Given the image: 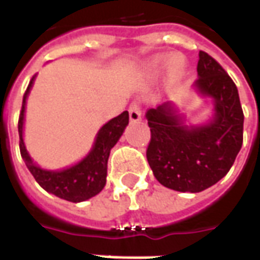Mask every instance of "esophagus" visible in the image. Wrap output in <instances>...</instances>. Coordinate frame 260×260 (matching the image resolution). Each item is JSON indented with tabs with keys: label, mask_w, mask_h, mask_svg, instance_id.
<instances>
[{
	"label": "esophagus",
	"mask_w": 260,
	"mask_h": 260,
	"mask_svg": "<svg viewBox=\"0 0 260 260\" xmlns=\"http://www.w3.org/2000/svg\"><path fill=\"white\" fill-rule=\"evenodd\" d=\"M128 111H129V119L132 122H136V121H139L142 117V107H141V103L134 102L128 108Z\"/></svg>",
	"instance_id": "obj_1"
}]
</instances>
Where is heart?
Returning a JSON list of instances; mask_svg holds the SVG:
<instances>
[{
	"mask_svg": "<svg viewBox=\"0 0 260 260\" xmlns=\"http://www.w3.org/2000/svg\"><path fill=\"white\" fill-rule=\"evenodd\" d=\"M181 69H182V64L178 59H175L174 62H173V71H174L175 74H178V72H181Z\"/></svg>",
	"mask_w": 260,
	"mask_h": 260,
	"instance_id": "1",
	"label": "heart"
}]
</instances>
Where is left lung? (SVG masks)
Wrapping results in <instances>:
<instances>
[{
    "mask_svg": "<svg viewBox=\"0 0 260 260\" xmlns=\"http://www.w3.org/2000/svg\"><path fill=\"white\" fill-rule=\"evenodd\" d=\"M198 75V90L214 100L210 124L188 128L169 103L146 114L149 166L161 185L180 192H201L221 180L244 139V113L230 75L205 51H199Z\"/></svg>",
    "mask_w": 260,
    "mask_h": 260,
    "instance_id": "obj_1",
    "label": "left lung"
}]
</instances>
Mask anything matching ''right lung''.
Returning a JSON list of instances; mask_svg holds the SVG:
<instances>
[{
    "label": "right lung",
    "mask_w": 260,
    "mask_h": 260,
    "mask_svg": "<svg viewBox=\"0 0 260 260\" xmlns=\"http://www.w3.org/2000/svg\"><path fill=\"white\" fill-rule=\"evenodd\" d=\"M31 78L29 86L23 94L22 110L18 121V131H19V149L22 158L25 160L26 167L29 169L31 175L35 177L37 184L50 193L58 196L61 199L69 202H83L90 199L91 196L97 195L106 185L107 177V161L110 156V150L118 142L119 136L122 135L125 126L129 122V114L124 111L103 126L97 134L94 146L91 152L83 158L80 163L75 164L74 167H69L62 171H47L37 167L31 161L30 156L26 152L22 131H23V117H25V103L26 97L29 94L31 85Z\"/></svg>",
    "instance_id": "right-lung-1"
}]
</instances>
